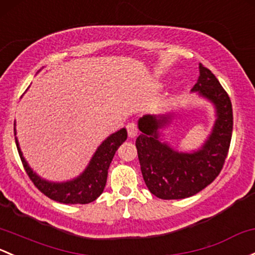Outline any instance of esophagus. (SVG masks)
Instances as JSON below:
<instances>
[{
    "instance_id": "esophagus-1",
    "label": "esophagus",
    "mask_w": 255,
    "mask_h": 255,
    "mask_svg": "<svg viewBox=\"0 0 255 255\" xmlns=\"http://www.w3.org/2000/svg\"><path fill=\"white\" fill-rule=\"evenodd\" d=\"M127 132H128V136H129V138H135L136 134H138V128H136L135 123H133V122L128 123Z\"/></svg>"
}]
</instances>
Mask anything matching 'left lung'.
Masks as SVG:
<instances>
[{"instance_id": "1", "label": "left lung", "mask_w": 255, "mask_h": 255, "mask_svg": "<svg viewBox=\"0 0 255 255\" xmlns=\"http://www.w3.org/2000/svg\"><path fill=\"white\" fill-rule=\"evenodd\" d=\"M215 110V122L202 146L179 151L163 141V129L175 114L145 115L138 120L141 134L135 146L146 187L161 199H184L205 188L218 177L231 143L234 116L229 95L210 69L199 63V78L193 87Z\"/></svg>"}]
</instances>
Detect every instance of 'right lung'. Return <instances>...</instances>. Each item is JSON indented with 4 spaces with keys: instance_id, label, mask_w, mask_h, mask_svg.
<instances>
[{
    "instance_id": "add662e5",
    "label": "right lung",
    "mask_w": 255,
    "mask_h": 255,
    "mask_svg": "<svg viewBox=\"0 0 255 255\" xmlns=\"http://www.w3.org/2000/svg\"><path fill=\"white\" fill-rule=\"evenodd\" d=\"M14 135H17L14 122ZM127 139V130L121 128L117 132L110 134L100 145L90 159L85 170L79 176L63 182H53L40 177L33 168L29 166L25 157L21 152L19 141L15 136L18 152L26 173L30 177L33 183L50 199L63 204H88L101 195L105 188L107 171L110 163L114 159L117 149Z\"/></svg>"
}]
</instances>
